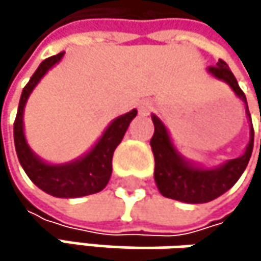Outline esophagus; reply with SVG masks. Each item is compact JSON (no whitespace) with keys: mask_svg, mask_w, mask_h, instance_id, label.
Instances as JSON below:
<instances>
[{"mask_svg":"<svg viewBox=\"0 0 261 261\" xmlns=\"http://www.w3.org/2000/svg\"><path fill=\"white\" fill-rule=\"evenodd\" d=\"M151 110H152V102H151V101H142V102L139 104V112H140V115H148Z\"/></svg>","mask_w":261,"mask_h":261,"instance_id":"esophagus-1","label":"esophagus"}]
</instances>
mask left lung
I'll return each instance as SVG.
<instances>
[{"label": "left lung", "instance_id": "8db88e82", "mask_svg": "<svg viewBox=\"0 0 261 261\" xmlns=\"http://www.w3.org/2000/svg\"><path fill=\"white\" fill-rule=\"evenodd\" d=\"M208 72L215 75L216 79L224 80L234 90L236 95L245 102L248 118L251 119L246 96L243 90L239 87L237 80L230 71L228 65L219 59L216 66L208 68ZM151 118L154 122V134L149 142L152 148L154 160H155L154 180L163 196L182 201L187 204L208 202L221 196L222 193H225L228 189H231L236 181L240 178V175L243 174V171L246 169L248 162L252 154V146H254L252 122H251V130H249V134H251L249 143L243 155L228 160L219 168L204 169V168H198L186 162L174 148L163 122L155 115H152Z\"/></svg>", "mask_w": 261, "mask_h": 261}]
</instances>
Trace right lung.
<instances>
[{"mask_svg":"<svg viewBox=\"0 0 261 261\" xmlns=\"http://www.w3.org/2000/svg\"><path fill=\"white\" fill-rule=\"evenodd\" d=\"M62 57L63 53H59L57 56L45 59L27 83L19 99V107L13 124V137L19 163L24 168L28 178L39 189L57 198H79L98 193L107 186L112 175L113 152L121 143L130 122L137 115V110L134 109L116 118L109 125V128L104 131V134L90 149V152H87L79 160L66 165H48L42 162L27 145L22 122L24 107L36 84L48 72V69H51L57 62H60Z\"/></svg>","mask_w":261,"mask_h":261,"instance_id":"1","label":"right lung"}]
</instances>
